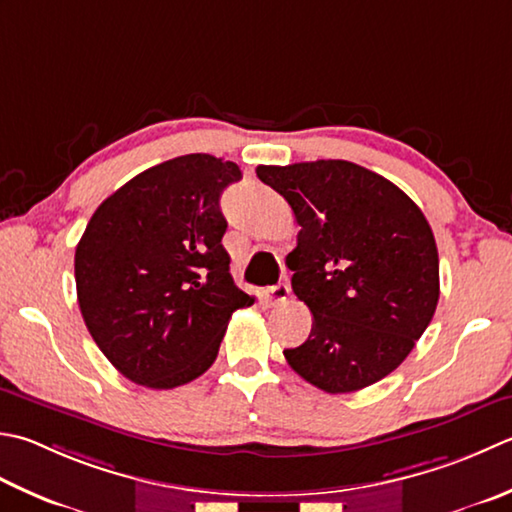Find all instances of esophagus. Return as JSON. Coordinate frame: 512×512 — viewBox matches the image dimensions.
Returning a JSON list of instances; mask_svg holds the SVG:
<instances>
[{"instance_id": "esophagus-1", "label": "esophagus", "mask_w": 512, "mask_h": 512, "mask_svg": "<svg viewBox=\"0 0 512 512\" xmlns=\"http://www.w3.org/2000/svg\"><path fill=\"white\" fill-rule=\"evenodd\" d=\"M264 297H266V302H268L270 306H277V304L286 302V299L290 297V288H288V284L268 286V288L264 290Z\"/></svg>"}]
</instances>
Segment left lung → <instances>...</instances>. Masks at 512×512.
Returning <instances> with one entry per match:
<instances>
[{"label": "left lung", "instance_id": "obj_1", "mask_svg": "<svg viewBox=\"0 0 512 512\" xmlns=\"http://www.w3.org/2000/svg\"><path fill=\"white\" fill-rule=\"evenodd\" d=\"M299 224L288 253L293 293L313 313L284 357L324 393H355L404 362L439 299L437 244L426 217L386 177L344 159L257 166Z\"/></svg>", "mask_w": 512, "mask_h": 512}]
</instances>
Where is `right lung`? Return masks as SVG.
Here are the masks:
<instances>
[{
    "mask_svg": "<svg viewBox=\"0 0 512 512\" xmlns=\"http://www.w3.org/2000/svg\"><path fill=\"white\" fill-rule=\"evenodd\" d=\"M235 162L182 155L104 199L75 250L77 302L90 337L130 382L168 390L213 366L230 315L255 297L230 277L224 188Z\"/></svg>",
    "mask_w": 512,
    "mask_h": 512,
    "instance_id": "obj_1",
    "label": "right lung"
}]
</instances>
